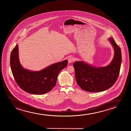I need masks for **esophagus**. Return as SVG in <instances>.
<instances>
[{
  "label": "esophagus",
  "instance_id": "obj_1",
  "mask_svg": "<svg viewBox=\"0 0 131 131\" xmlns=\"http://www.w3.org/2000/svg\"><path fill=\"white\" fill-rule=\"evenodd\" d=\"M74 61L73 58L72 57H69L68 58V62L69 63H72Z\"/></svg>",
  "mask_w": 131,
  "mask_h": 131
}]
</instances>
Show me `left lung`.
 I'll use <instances>...</instances> for the list:
<instances>
[{"label": "left lung", "mask_w": 131, "mask_h": 131, "mask_svg": "<svg viewBox=\"0 0 131 131\" xmlns=\"http://www.w3.org/2000/svg\"><path fill=\"white\" fill-rule=\"evenodd\" d=\"M108 40L114 49V56L107 66L97 67L82 61L73 63L77 84L86 91L100 92L108 90L118 77L122 62L121 50L113 38L110 37Z\"/></svg>", "instance_id": "obj_1"}]
</instances>
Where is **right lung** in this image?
<instances>
[{
    "instance_id": "1",
    "label": "right lung",
    "mask_w": 131,
    "mask_h": 131,
    "mask_svg": "<svg viewBox=\"0 0 131 131\" xmlns=\"http://www.w3.org/2000/svg\"><path fill=\"white\" fill-rule=\"evenodd\" d=\"M67 64L68 60H65L38 71L25 69L20 63L18 44L10 56L11 70L16 83L22 90L34 94H42L51 90L56 86L59 72Z\"/></svg>"
}]
</instances>
